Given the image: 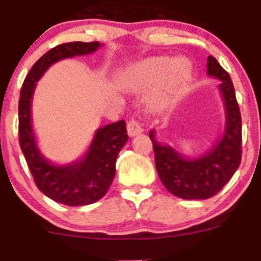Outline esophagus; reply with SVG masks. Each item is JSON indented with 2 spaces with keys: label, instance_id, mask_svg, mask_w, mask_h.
<instances>
[{
  "label": "esophagus",
  "instance_id": "34e87169",
  "mask_svg": "<svg viewBox=\"0 0 261 261\" xmlns=\"http://www.w3.org/2000/svg\"><path fill=\"white\" fill-rule=\"evenodd\" d=\"M143 133V126L139 121H136V119H131L130 122L127 123V134L130 138L133 136L139 135V134Z\"/></svg>",
  "mask_w": 261,
  "mask_h": 261
}]
</instances>
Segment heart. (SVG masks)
I'll list each match as a JSON object with an SVG mask.
<instances>
[{
	"label": "heart",
	"instance_id": "1",
	"mask_svg": "<svg viewBox=\"0 0 261 261\" xmlns=\"http://www.w3.org/2000/svg\"><path fill=\"white\" fill-rule=\"evenodd\" d=\"M125 84L134 91L153 88L148 101L154 109L174 104L192 81L191 63L185 58L149 57L128 67Z\"/></svg>",
	"mask_w": 261,
	"mask_h": 261
}]
</instances>
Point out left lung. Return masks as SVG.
<instances>
[{"label":"left lung","instance_id":"8db88e82","mask_svg":"<svg viewBox=\"0 0 261 261\" xmlns=\"http://www.w3.org/2000/svg\"><path fill=\"white\" fill-rule=\"evenodd\" d=\"M206 74L220 81L218 91L225 107V128L216 144L201 156H183L174 148L157 142L154 130L149 131L153 144L159 177L170 194L187 200H201L217 194L233 177L242 159V119L230 75L210 56Z\"/></svg>","mask_w":261,"mask_h":261}]
</instances>
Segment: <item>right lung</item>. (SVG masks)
I'll list each match as a JSON object with an SVG mask.
<instances>
[{"instance_id": "add662e5", "label": "right lung", "mask_w": 261, "mask_h": 261, "mask_svg": "<svg viewBox=\"0 0 261 261\" xmlns=\"http://www.w3.org/2000/svg\"><path fill=\"white\" fill-rule=\"evenodd\" d=\"M100 46L102 44L98 41H74L50 49L32 66L20 90L19 143L28 168L40 191L69 206L92 204L107 194L116 175L117 156L128 139L126 123L118 121L97 128L83 157L58 165L49 161L37 145L32 126V97L36 83L53 63L75 56L92 55Z\"/></svg>"}]
</instances>
